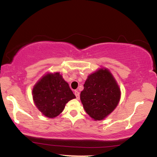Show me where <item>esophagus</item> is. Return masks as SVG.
I'll use <instances>...</instances> for the list:
<instances>
[{
    "instance_id": "34e87169",
    "label": "esophagus",
    "mask_w": 157,
    "mask_h": 157,
    "mask_svg": "<svg viewBox=\"0 0 157 157\" xmlns=\"http://www.w3.org/2000/svg\"><path fill=\"white\" fill-rule=\"evenodd\" d=\"M75 95L76 96V98L77 100L80 99V93H79L78 91H75Z\"/></svg>"
}]
</instances>
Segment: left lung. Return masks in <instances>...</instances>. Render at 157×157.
Returning <instances> with one entry per match:
<instances>
[{
  "instance_id": "left-lung-1",
  "label": "left lung",
  "mask_w": 157,
  "mask_h": 157,
  "mask_svg": "<svg viewBox=\"0 0 157 157\" xmlns=\"http://www.w3.org/2000/svg\"><path fill=\"white\" fill-rule=\"evenodd\" d=\"M121 99V89L109 70L100 68L87 76L80 93L83 108L95 121L105 119Z\"/></svg>"
}]
</instances>
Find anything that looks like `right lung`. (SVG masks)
Segmentation results:
<instances>
[{
  "label": "right lung",
  "mask_w": 157,
  "mask_h": 157,
  "mask_svg": "<svg viewBox=\"0 0 157 157\" xmlns=\"http://www.w3.org/2000/svg\"><path fill=\"white\" fill-rule=\"evenodd\" d=\"M32 95L36 108L49 118L59 116L66 103L76 98L59 72L44 75L33 86Z\"/></svg>",
  "instance_id": "add662e5"
}]
</instances>
